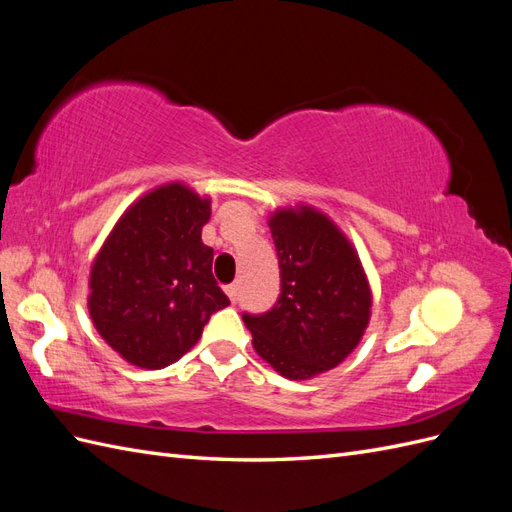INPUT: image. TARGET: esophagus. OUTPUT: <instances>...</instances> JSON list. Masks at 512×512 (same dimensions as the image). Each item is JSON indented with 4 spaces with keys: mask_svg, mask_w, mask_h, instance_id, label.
Segmentation results:
<instances>
[{
    "mask_svg": "<svg viewBox=\"0 0 512 512\" xmlns=\"http://www.w3.org/2000/svg\"><path fill=\"white\" fill-rule=\"evenodd\" d=\"M226 294H228L232 303H237V301H239V286H235V284L228 286V288H226Z\"/></svg>",
    "mask_w": 512,
    "mask_h": 512,
    "instance_id": "1",
    "label": "esophagus"
}]
</instances>
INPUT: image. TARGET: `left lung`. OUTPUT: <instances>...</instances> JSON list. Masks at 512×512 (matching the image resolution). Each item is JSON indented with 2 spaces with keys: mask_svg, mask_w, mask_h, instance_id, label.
I'll use <instances>...</instances> for the list:
<instances>
[{
  "mask_svg": "<svg viewBox=\"0 0 512 512\" xmlns=\"http://www.w3.org/2000/svg\"><path fill=\"white\" fill-rule=\"evenodd\" d=\"M269 228L280 265V297L265 314H243L256 352L277 374L307 380L356 348L371 292L359 256L314 209L277 211Z\"/></svg>",
  "mask_w": 512,
  "mask_h": 512,
  "instance_id": "1",
  "label": "left lung"
}]
</instances>
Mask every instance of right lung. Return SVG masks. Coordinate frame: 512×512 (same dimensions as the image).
Masks as SVG:
<instances>
[{
	"label": "right lung",
	"mask_w": 512,
	"mask_h": 512,
	"mask_svg": "<svg viewBox=\"0 0 512 512\" xmlns=\"http://www.w3.org/2000/svg\"><path fill=\"white\" fill-rule=\"evenodd\" d=\"M209 215V198L170 183L134 203L106 239L91 267L89 314L128 363H175L230 305L200 239Z\"/></svg>",
	"instance_id": "obj_1"
}]
</instances>
